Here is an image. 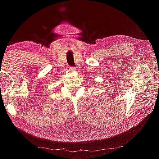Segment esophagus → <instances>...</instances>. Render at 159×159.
Masks as SVG:
<instances>
[{"label": "esophagus", "instance_id": "34e87169", "mask_svg": "<svg viewBox=\"0 0 159 159\" xmlns=\"http://www.w3.org/2000/svg\"><path fill=\"white\" fill-rule=\"evenodd\" d=\"M69 69L71 70V71H75V70H76V67H75V66H70Z\"/></svg>", "mask_w": 159, "mask_h": 159}]
</instances>
